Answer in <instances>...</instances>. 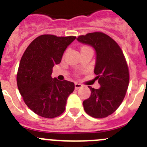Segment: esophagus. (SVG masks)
Returning <instances> with one entry per match:
<instances>
[{
  "label": "esophagus",
  "mask_w": 147,
  "mask_h": 147,
  "mask_svg": "<svg viewBox=\"0 0 147 147\" xmlns=\"http://www.w3.org/2000/svg\"><path fill=\"white\" fill-rule=\"evenodd\" d=\"M74 86H75V89L77 90V89H80V88H81L82 87V85H81V84H80V83L76 82L75 83Z\"/></svg>",
  "instance_id": "1"
}]
</instances>
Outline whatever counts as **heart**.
Wrapping results in <instances>:
<instances>
[{
  "label": "heart",
  "instance_id": "heart-1",
  "mask_svg": "<svg viewBox=\"0 0 147 147\" xmlns=\"http://www.w3.org/2000/svg\"><path fill=\"white\" fill-rule=\"evenodd\" d=\"M90 49V48L88 47V46H83V47H82L81 50H82V49Z\"/></svg>",
  "mask_w": 147,
  "mask_h": 147
}]
</instances>
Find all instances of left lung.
<instances>
[{
	"mask_svg": "<svg viewBox=\"0 0 147 147\" xmlns=\"http://www.w3.org/2000/svg\"><path fill=\"white\" fill-rule=\"evenodd\" d=\"M76 40L96 51L94 73L100 85L98 89L88 86L91 94L83 102L84 110L93 118L107 117L120 106L129 85V69L123 51L115 40L102 32L82 35Z\"/></svg>",
	"mask_w": 147,
	"mask_h": 147,
	"instance_id": "1",
	"label": "left lung"
}]
</instances>
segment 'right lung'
I'll use <instances>...</instances> for the list:
<instances>
[{
	"mask_svg": "<svg viewBox=\"0 0 147 147\" xmlns=\"http://www.w3.org/2000/svg\"><path fill=\"white\" fill-rule=\"evenodd\" d=\"M76 39L74 36L43 34L32 41L20 59L17 84L23 101L34 113L47 119L65 111L74 83L51 77L52 69L59 64L63 53Z\"/></svg>",
	"mask_w": 147,
	"mask_h": 147,
	"instance_id": "obj_1",
	"label": "right lung"
}]
</instances>
